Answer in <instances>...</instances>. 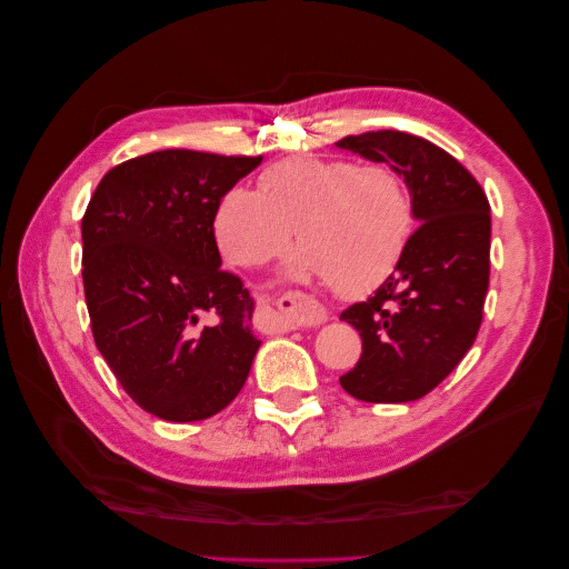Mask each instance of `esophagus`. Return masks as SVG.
<instances>
[{"mask_svg": "<svg viewBox=\"0 0 569 569\" xmlns=\"http://www.w3.org/2000/svg\"><path fill=\"white\" fill-rule=\"evenodd\" d=\"M263 320L272 330H299V327H311L327 320V311L316 301H308L301 295H284L274 301V308L263 316Z\"/></svg>", "mask_w": 569, "mask_h": 569, "instance_id": "34e87169", "label": "esophagus"}]
</instances>
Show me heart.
Listing matches in <instances>:
<instances>
[{
  "label": "heart",
  "mask_w": 569,
  "mask_h": 569,
  "mask_svg": "<svg viewBox=\"0 0 569 569\" xmlns=\"http://www.w3.org/2000/svg\"><path fill=\"white\" fill-rule=\"evenodd\" d=\"M297 228L301 270L347 297L368 295L401 263L416 228L406 178L387 163L291 157L232 187L213 211V239L234 266H261L287 251Z\"/></svg>",
  "instance_id": "1"
}]
</instances>
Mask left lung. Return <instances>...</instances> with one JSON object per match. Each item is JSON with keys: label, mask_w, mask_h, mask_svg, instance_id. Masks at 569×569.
<instances>
[{"label": "left lung", "mask_w": 569, "mask_h": 569, "mask_svg": "<svg viewBox=\"0 0 569 569\" xmlns=\"http://www.w3.org/2000/svg\"><path fill=\"white\" fill-rule=\"evenodd\" d=\"M337 147L399 170L420 222L385 284L341 313L363 353L339 385L368 403L418 401L477 339L489 289V199L468 168L422 137L377 130Z\"/></svg>", "instance_id": "obj_1"}]
</instances>
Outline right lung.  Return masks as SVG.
Instances as JSON below:
<instances>
[{
  "mask_svg": "<svg viewBox=\"0 0 569 569\" xmlns=\"http://www.w3.org/2000/svg\"><path fill=\"white\" fill-rule=\"evenodd\" d=\"M263 157L166 149L111 168L82 216L92 335L142 410L197 422L232 403L261 339L253 299L220 268L218 199Z\"/></svg>",
  "mask_w": 569,
  "mask_h": 569,
  "instance_id": "1",
  "label": "right lung"
}]
</instances>
